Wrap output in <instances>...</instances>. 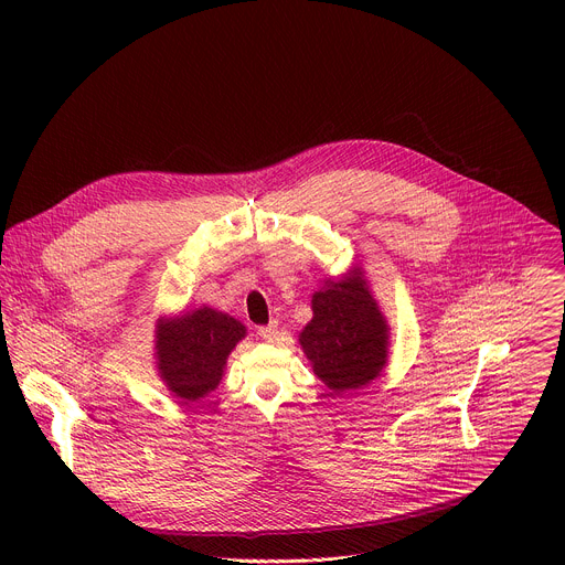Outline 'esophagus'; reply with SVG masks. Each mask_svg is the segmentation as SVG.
<instances>
[{
  "mask_svg": "<svg viewBox=\"0 0 565 565\" xmlns=\"http://www.w3.org/2000/svg\"><path fill=\"white\" fill-rule=\"evenodd\" d=\"M279 335V324L277 321H270L268 327H259V338L266 340V342H275Z\"/></svg>",
  "mask_w": 565,
  "mask_h": 565,
  "instance_id": "1",
  "label": "esophagus"
}]
</instances>
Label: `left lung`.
Here are the masks:
<instances>
[{"label": "left lung", "mask_w": 565, "mask_h": 565, "mask_svg": "<svg viewBox=\"0 0 565 565\" xmlns=\"http://www.w3.org/2000/svg\"><path fill=\"white\" fill-rule=\"evenodd\" d=\"M299 344L315 375L335 395L371 384L386 364L388 327L362 268L312 295V319Z\"/></svg>", "instance_id": "left-lung-1"}]
</instances>
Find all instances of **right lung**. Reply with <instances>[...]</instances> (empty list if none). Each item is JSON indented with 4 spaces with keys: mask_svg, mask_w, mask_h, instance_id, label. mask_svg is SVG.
I'll return each mask as SVG.
<instances>
[{
    "mask_svg": "<svg viewBox=\"0 0 565 565\" xmlns=\"http://www.w3.org/2000/svg\"><path fill=\"white\" fill-rule=\"evenodd\" d=\"M241 338H246V327L210 306L158 319V373L177 397L196 402L218 386L225 360Z\"/></svg>",
    "mask_w": 565,
    "mask_h": 565,
    "instance_id": "right-lung-1",
    "label": "right lung"
}]
</instances>
